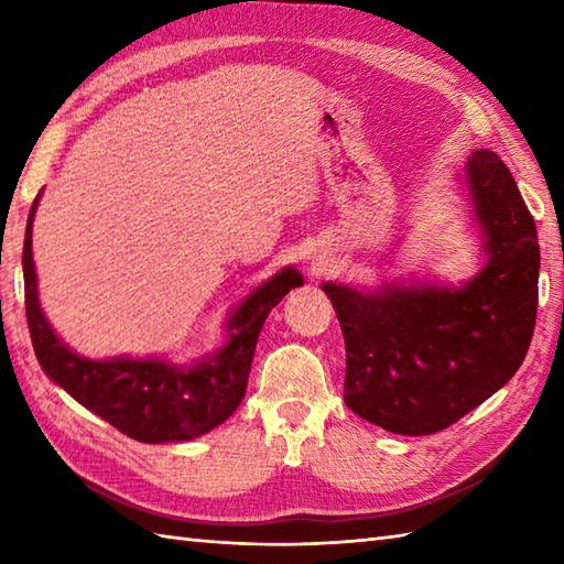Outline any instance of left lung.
<instances>
[{
  "mask_svg": "<svg viewBox=\"0 0 564 564\" xmlns=\"http://www.w3.org/2000/svg\"><path fill=\"white\" fill-rule=\"evenodd\" d=\"M487 267L463 289L361 293L325 283L346 344L344 400L394 434L458 422L517 373L538 310L541 249L509 166L477 150L465 166Z\"/></svg>",
  "mask_w": 564,
  "mask_h": 564,
  "instance_id": "obj_1",
  "label": "left lung"
}]
</instances>
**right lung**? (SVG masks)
Returning a JSON list of instances; mask_svg holds the SVG:
<instances>
[{
    "label": "right lung",
    "mask_w": 564,
    "mask_h": 564,
    "mask_svg": "<svg viewBox=\"0 0 564 564\" xmlns=\"http://www.w3.org/2000/svg\"><path fill=\"white\" fill-rule=\"evenodd\" d=\"M35 203L39 198L33 200L23 237V293L33 351L45 373L104 422L142 443L188 441L223 424L245 398L263 319L285 293L303 285L301 273L283 269L259 285L227 325L230 341L225 349L196 366L176 368L158 358L89 361L72 354L41 313L31 257Z\"/></svg>",
    "instance_id": "right-lung-1"
}]
</instances>
